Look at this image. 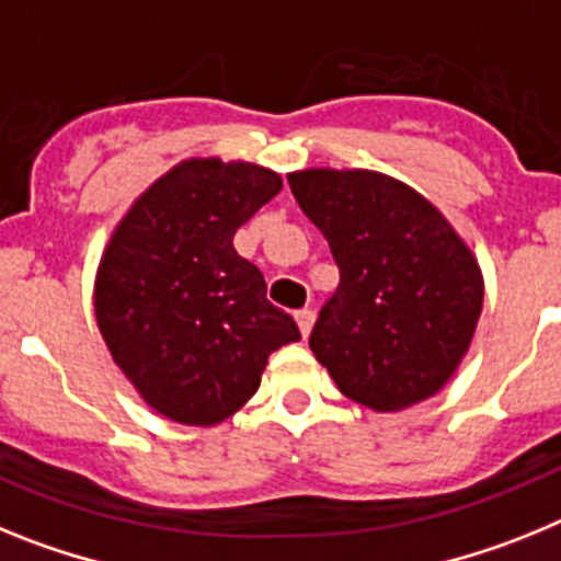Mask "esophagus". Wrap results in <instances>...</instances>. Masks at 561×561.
Wrapping results in <instances>:
<instances>
[{
    "label": "esophagus",
    "instance_id": "1",
    "mask_svg": "<svg viewBox=\"0 0 561 561\" xmlns=\"http://www.w3.org/2000/svg\"><path fill=\"white\" fill-rule=\"evenodd\" d=\"M313 321H316V313L310 308L296 310V324H299V330H301V335H305V339H308L310 330H313Z\"/></svg>",
    "mask_w": 561,
    "mask_h": 561
}]
</instances>
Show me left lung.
Returning a JSON list of instances; mask_svg holds the SVG:
<instances>
[{"label":"left lung","mask_w":561,"mask_h":561,"mask_svg":"<svg viewBox=\"0 0 561 561\" xmlns=\"http://www.w3.org/2000/svg\"><path fill=\"white\" fill-rule=\"evenodd\" d=\"M287 183L341 276L310 333L321 367L375 412L435 396L483 310L474 253L426 197L387 174L305 169Z\"/></svg>","instance_id":"obj_1"}]
</instances>
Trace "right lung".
I'll use <instances>...</instances> for the list:
<instances>
[{
  "instance_id": "add662e5",
  "label": "right lung",
  "mask_w": 561,
  "mask_h": 561,
  "mask_svg": "<svg viewBox=\"0 0 561 561\" xmlns=\"http://www.w3.org/2000/svg\"><path fill=\"white\" fill-rule=\"evenodd\" d=\"M256 163L183 160L126 211L101 256L95 319L112 358L160 415L188 426L231 417L260 389L267 355L299 341L267 301L233 233L279 194Z\"/></svg>"
}]
</instances>
